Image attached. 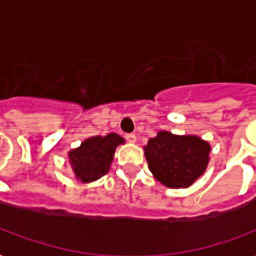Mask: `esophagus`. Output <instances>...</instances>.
I'll return each instance as SVG.
<instances>
[{
  "mask_svg": "<svg viewBox=\"0 0 256 256\" xmlns=\"http://www.w3.org/2000/svg\"><path fill=\"white\" fill-rule=\"evenodd\" d=\"M126 140H128V142H132V144H136V134H126Z\"/></svg>",
  "mask_w": 256,
  "mask_h": 256,
  "instance_id": "34e87169",
  "label": "esophagus"
}]
</instances>
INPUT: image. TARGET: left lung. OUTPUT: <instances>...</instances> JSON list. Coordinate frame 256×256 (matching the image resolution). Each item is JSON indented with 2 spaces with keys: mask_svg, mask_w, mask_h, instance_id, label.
Returning a JSON list of instances; mask_svg holds the SVG:
<instances>
[{
  "mask_svg": "<svg viewBox=\"0 0 256 256\" xmlns=\"http://www.w3.org/2000/svg\"><path fill=\"white\" fill-rule=\"evenodd\" d=\"M144 150L148 170L156 180L171 188H186L204 174L211 146L198 136L158 132Z\"/></svg>",
  "mask_w": 256,
  "mask_h": 256,
  "instance_id": "8db88e82",
  "label": "left lung"
}]
</instances>
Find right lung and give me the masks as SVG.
I'll use <instances>...</instances> for the list:
<instances>
[{"label": "right lung", "mask_w": 256, "mask_h": 256, "mask_svg": "<svg viewBox=\"0 0 256 256\" xmlns=\"http://www.w3.org/2000/svg\"><path fill=\"white\" fill-rule=\"evenodd\" d=\"M124 144V138L116 132L86 138L81 146L68 152V160L76 179L82 183H90L108 174L116 148Z\"/></svg>", "instance_id": "right-lung-1"}]
</instances>
